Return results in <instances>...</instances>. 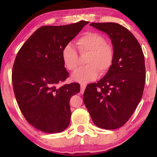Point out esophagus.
Masks as SVG:
<instances>
[{
	"label": "esophagus",
	"mask_w": 157,
	"mask_h": 157,
	"mask_svg": "<svg viewBox=\"0 0 157 157\" xmlns=\"http://www.w3.org/2000/svg\"><path fill=\"white\" fill-rule=\"evenodd\" d=\"M86 85L85 84L82 83V84H80V87H81V94H83L84 91V90H85V89H86Z\"/></svg>",
	"instance_id": "esophagus-1"
}]
</instances>
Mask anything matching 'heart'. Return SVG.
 I'll return each instance as SVG.
<instances>
[{
	"label": "heart",
	"instance_id": "1",
	"mask_svg": "<svg viewBox=\"0 0 157 157\" xmlns=\"http://www.w3.org/2000/svg\"><path fill=\"white\" fill-rule=\"evenodd\" d=\"M79 52L82 55H87L86 63L73 73L72 78L78 82H86L96 78L98 71L104 74L112 66L114 58L113 48L106 43V39L100 34L88 32L76 40ZM62 59L68 70L75 71L79 64V57L72 45L66 44L62 50Z\"/></svg>",
	"mask_w": 157,
	"mask_h": 157
}]
</instances>
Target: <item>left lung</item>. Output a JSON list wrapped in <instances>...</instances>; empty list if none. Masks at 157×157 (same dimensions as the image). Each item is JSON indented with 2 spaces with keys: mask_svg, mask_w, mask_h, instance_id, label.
<instances>
[{
  "mask_svg": "<svg viewBox=\"0 0 157 157\" xmlns=\"http://www.w3.org/2000/svg\"><path fill=\"white\" fill-rule=\"evenodd\" d=\"M90 25L109 36L114 58L104 78L87 85L83 101L95 125L117 129L127 123L142 98L145 82L144 55L136 37L124 26L116 23Z\"/></svg>",
  "mask_w": 157,
  "mask_h": 157,
  "instance_id": "1",
  "label": "left lung"
}]
</instances>
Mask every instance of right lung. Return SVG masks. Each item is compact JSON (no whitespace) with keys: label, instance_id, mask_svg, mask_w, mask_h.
Masks as SVG:
<instances>
[{"label":"right lung","instance_id":"right-lung-1","mask_svg":"<svg viewBox=\"0 0 157 157\" xmlns=\"http://www.w3.org/2000/svg\"><path fill=\"white\" fill-rule=\"evenodd\" d=\"M88 23L80 21L66 25L42 26L17 53L12 75L16 99L25 120L41 132H61L69 125V101L80 91V86L74 82L57 86L69 75L62 52Z\"/></svg>","mask_w":157,"mask_h":157}]
</instances>
